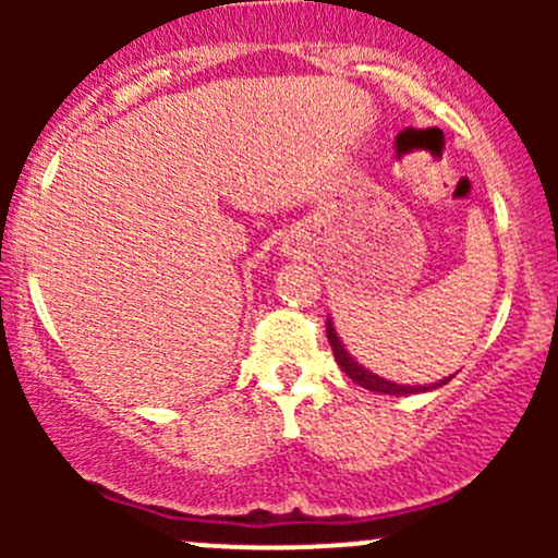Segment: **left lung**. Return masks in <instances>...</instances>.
Here are the masks:
<instances>
[{
    "mask_svg": "<svg viewBox=\"0 0 558 558\" xmlns=\"http://www.w3.org/2000/svg\"><path fill=\"white\" fill-rule=\"evenodd\" d=\"M328 341H330V345H332V354H336V362L341 364V369H343V373L349 375L351 380H354V383H360L362 388H367V390H375V393H388V396L425 393V390L440 388V386H446L448 380H451V377H446V380H440V383H433V386H401V383L386 380V377L375 375L373 369L362 367V364L356 362L354 356L349 354V351H345V345H343L341 338H338V332H336V325H332V319H330V317H328Z\"/></svg>",
    "mask_w": 558,
    "mask_h": 558,
    "instance_id": "1",
    "label": "left lung"
}]
</instances>
